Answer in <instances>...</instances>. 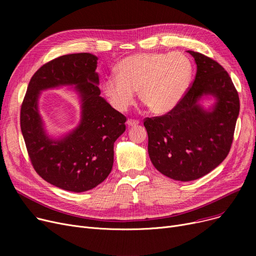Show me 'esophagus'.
I'll list each match as a JSON object with an SVG mask.
<instances>
[{"mask_svg":"<svg viewBox=\"0 0 256 256\" xmlns=\"http://www.w3.org/2000/svg\"><path fill=\"white\" fill-rule=\"evenodd\" d=\"M126 124H128V126H136L140 124V121L139 120H134V119H128L126 121Z\"/></svg>","mask_w":256,"mask_h":256,"instance_id":"obj_1","label":"esophagus"}]
</instances>
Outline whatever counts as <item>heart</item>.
I'll return each instance as SVG.
<instances>
[{
    "label": "heart",
    "instance_id": "heart-1",
    "mask_svg": "<svg viewBox=\"0 0 256 256\" xmlns=\"http://www.w3.org/2000/svg\"><path fill=\"white\" fill-rule=\"evenodd\" d=\"M116 76L106 78L102 91L111 106L126 112L139 98L156 114L176 108L190 86L193 66L184 54L141 52L130 55L115 66Z\"/></svg>",
    "mask_w": 256,
    "mask_h": 256
}]
</instances>
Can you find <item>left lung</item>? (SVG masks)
Wrapping results in <instances>:
<instances>
[{
    "label": "left lung",
    "instance_id": "1",
    "mask_svg": "<svg viewBox=\"0 0 256 256\" xmlns=\"http://www.w3.org/2000/svg\"><path fill=\"white\" fill-rule=\"evenodd\" d=\"M186 52L197 67L192 87L166 115L144 121L152 165L180 182L202 178L223 162L240 112L238 94L223 67L200 52ZM206 99L213 102L206 107Z\"/></svg>",
    "mask_w": 256,
    "mask_h": 256
}]
</instances>
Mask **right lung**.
Here are the masks:
<instances>
[{"mask_svg":"<svg viewBox=\"0 0 256 256\" xmlns=\"http://www.w3.org/2000/svg\"><path fill=\"white\" fill-rule=\"evenodd\" d=\"M98 60L80 52L50 61L32 76L22 104L20 128L34 169L65 191L85 192L102 182L113 167L114 143L126 130V118L100 96ZM61 86L77 94L80 121L72 131L52 136L38 98L42 90Z\"/></svg>","mask_w":256,"mask_h":256,"instance_id":"1","label":"right lung"}]
</instances>
